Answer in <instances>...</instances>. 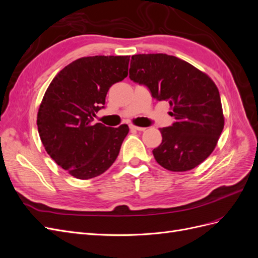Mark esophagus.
<instances>
[{"label": "esophagus", "instance_id": "obj_1", "mask_svg": "<svg viewBox=\"0 0 258 258\" xmlns=\"http://www.w3.org/2000/svg\"><path fill=\"white\" fill-rule=\"evenodd\" d=\"M129 128L131 130H137V131H144L145 130L144 127H139V126H136V124H132V123L129 124Z\"/></svg>", "mask_w": 258, "mask_h": 258}]
</instances>
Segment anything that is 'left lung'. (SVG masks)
I'll return each mask as SVG.
<instances>
[{
  "instance_id": "8db88e82",
  "label": "left lung",
  "mask_w": 258,
  "mask_h": 258,
  "mask_svg": "<svg viewBox=\"0 0 258 258\" xmlns=\"http://www.w3.org/2000/svg\"><path fill=\"white\" fill-rule=\"evenodd\" d=\"M129 77L172 108L175 122L160 129L162 142L153 151L156 161L173 172L204 162L214 151L225 122L214 82L188 62L166 53L132 56Z\"/></svg>"
}]
</instances>
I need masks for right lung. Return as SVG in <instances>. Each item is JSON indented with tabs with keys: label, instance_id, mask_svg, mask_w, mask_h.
Listing matches in <instances>:
<instances>
[{
	"label": "right lung",
	"instance_id": "obj_1",
	"mask_svg": "<svg viewBox=\"0 0 258 258\" xmlns=\"http://www.w3.org/2000/svg\"><path fill=\"white\" fill-rule=\"evenodd\" d=\"M130 56L83 57L54 76L37 112V129L46 152L80 179L96 177L119 154L127 124L93 122L112 85L128 75Z\"/></svg>",
	"mask_w": 258,
	"mask_h": 258
}]
</instances>
